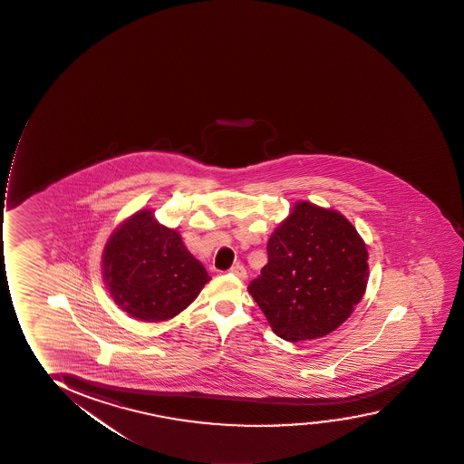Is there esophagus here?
<instances>
[{"instance_id": "obj_1", "label": "esophagus", "mask_w": 464, "mask_h": 464, "mask_svg": "<svg viewBox=\"0 0 464 464\" xmlns=\"http://www.w3.org/2000/svg\"><path fill=\"white\" fill-rule=\"evenodd\" d=\"M230 274H234V276H237L238 279H246V276H247V273H246L245 266L243 265H240V263H237V265H234L232 268L229 269Z\"/></svg>"}]
</instances>
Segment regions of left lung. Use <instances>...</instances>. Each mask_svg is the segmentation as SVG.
<instances>
[{
  "label": "left lung",
  "mask_w": 464,
  "mask_h": 464,
  "mask_svg": "<svg viewBox=\"0 0 464 464\" xmlns=\"http://www.w3.org/2000/svg\"><path fill=\"white\" fill-rule=\"evenodd\" d=\"M266 251L268 263L247 291L282 340L329 335L362 301L369 277L366 243L340 212L296 202Z\"/></svg>",
  "instance_id": "1"
}]
</instances>
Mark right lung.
<instances>
[{
    "label": "right lung",
    "mask_w": 464,
    "mask_h": 464,
    "mask_svg": "<svg viewBox=\"0 0 464 464\" xmlns=\"http://www.w3.org/2000/svg\"><path fill=\"white\" fill-rule=\"evenodd\" d=\"M102 279L129 316L160 323L179 314L210 280L179 232L141 208L113 230L102 251Z\"/></svg>",
    "instance_id": "obj_1"
}]
</instances>
